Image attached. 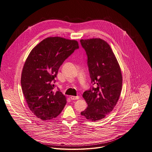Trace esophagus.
<instances>
[{"mask_svg":"<svg viewBox=\"0 0 152 152\" xmlns=\"http://www.w3.org/2000/svg\"><path fill=\"white\" fill-rule=\"evenodd\" d=\"M70 99L72 100H77L79 99V96H71Z\"/></svg>","mask_w":152,"mask_h":152,"instance_id":"obj_1","label":"esophagus"}]
</instances>
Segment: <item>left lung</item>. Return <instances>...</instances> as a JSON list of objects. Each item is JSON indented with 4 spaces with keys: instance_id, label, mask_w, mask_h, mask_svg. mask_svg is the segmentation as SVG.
<instances>
[{
    "instance_id": "obj_1",
    "label": "left lung",
    "mask_w": 152,
    "mask_h": 152,
    "mask_svg": "<svg viewBox=\"0 0 152 152\" xmlns=\"http://www.w3.org/2000/svg\"><path fill=\"white\" fill-rule=\"evenodd\" d=\"M80 41L88 56L91 82L97 85L96 88L83 93L88 106L80 114L88 120L99 121L113 111L119 99L123 82L121 71L106 41L94 38Z\"/></svg>"
}]
</instances>
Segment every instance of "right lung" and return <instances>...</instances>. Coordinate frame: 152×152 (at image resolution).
Instances as JSON below:
<instances>
[{"label":"right lung","mask_w":152,"mask_h":152,"mask_svg":"<svg viewBox=\"0 0 152 152\" xmlns=\"http://www.w3.org/2000/svg\"><path fill=\"white\" fill-rule=\"evenodd\" d=\"M79 47L76 40L50 37L36 45L26 58L21 88L30 110L42 120L56 118L66 104V97L53 91V80L63 62Z\"/></svg>","instance_id":"1"}]
</instances>
